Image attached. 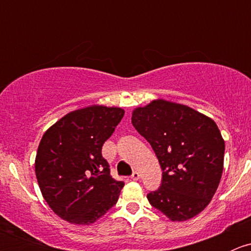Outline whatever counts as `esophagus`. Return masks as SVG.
<instances>
[{"label":"esophagus","mask_w":251,"mask_h":251,"mask_svg":"<svg viewBox=\"0 0 251 251\" xmlns=\"http://www.w3.org/2000/svg\"><path fill=\"white\" fill-rule=\"evenodd\" d=\"M140 177H141V175H140V173H137V171H133V174L131 175V178H132L133 181H138V179H140Z\"/></svg>","instance_id":"34e87169"}]
</instances>
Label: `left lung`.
<instances>
[{"instance_id": "8db88e82", "label": "left lung", "mask_w": 251, "mask_h": 251, "mask_svg": "<svg viewBox=\"0 0 251 251\" xmlns=\"http://www.w3.org/2000/svg\"><path fill=\"white\" fill-rule=\"evenodd\" d=\"M132 125L163 170L160 187L147 194L151 206L171 221L203 211L224 170L225 141L215 121L187 105L158 100L133 110Z\"/></svg>"}]
</instances>
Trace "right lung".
Here are the masks:
<instances>
[{"instance_id": "right-lung-1", "label": "right lung", "mask_w": 251, "mask_h": 251, "mask_svg": "<svg viewBox=\"0 0 251 251\" xmlns=\"http://www.w3.org/2000/svg\"><path fill=\"white\" fill-rule=\"evenodd\" d=\"M124 113L103 105L83 108L63 116L42 136L35 173L45 201L63 220L93 224L118 201L124 182L110 176L102 147Z\"/></svg>"}]
</instances>
